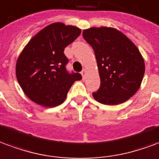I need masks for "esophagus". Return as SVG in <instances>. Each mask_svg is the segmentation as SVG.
Returning <instances> with one entry per match:
<instances>
[{"label": "esophagus", "instance_id": "esophagus-1", "mask_svg": "<svg viewBox=\"0 0 159 159\" xmlns=\"http://www.w3.org/2000/svg\"><path fill=\"white\" fill-rule=\"evenodd\" d=\"M86 73H87V70H86L85 69H83V70H82V72H81V74H82V76H83V79L85 78Z\"/></svg>", "mask_w": 159, "mask_h": 159}]
</instances>
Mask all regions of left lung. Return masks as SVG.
<instances>
[{
    "mask_svg": "<svg viewBox=\"0 0 159 159\" xmlns=\"http://www.w3.org/2000/svg\"><path fill=\"white\" fill-rule=\"evenodd\" d=\"M83 36L94 50L100 87L93 96L107 105L122 103L139 89L145 63L137 47L114 28L84 29Z\"/></svg>",
    "mask_w": 159,
    "mask_h": 159,
    "instance_id": "left-lung-1",
    "label": "left lung"
}]
</instances>
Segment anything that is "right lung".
Returning a JSON list of instances; mask_svg holds the SVG:
<instances>
[{
  "instance_id": "obj_1",
  "label": "right lung",
  "mask_w": 159,
  "mask_h": 159,
  "mask_svg": "<svg viewBox=\"0 0 159 159\" xmlns=\"http://www.w3.org/2000/svg\"><path fill=\"white\" fill-rule=\"evenodd\" d=\"M81 34L77 27L62 23L50 24L29 40L16 64V76L23 93L33 102L43 107L58 106L79 73L70 74L66 66V47Z\"/></svg>"
}]
</instances>
